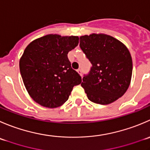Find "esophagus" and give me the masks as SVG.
I'll use <instances>...</instances> for the list:
<instances>
[{"label":"esophagus","instance_id":"1","mask_svg":"<svg viewBox=\"0 0 150 150\" xmlns=\"http://www.w3.org/2000/svg\"><path fill=\"white\" fill-rule=\"evenodd\" d=\"M77 72H78L80 75H82V70H81V69H77Z\"/></svg>","mask_w":150,"mask_h":150}]
</instances>
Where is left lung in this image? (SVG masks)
Here are the masks:
<instances>
[{"label":"left lung","mask_w":150,"mask_h":150,"mask_svg":"<svg viewBox=\"0 0 150 150\" xmlns=\"http://www.w3.org/2000/svg\"><path fill=\"white\" fill-rule=\"evenodd\" d=\"M80 47L91 64L81 83L88 100L107 105L121 97L130 86L133 71L128 49L112 36L94 33L81 36Z\"/></svg>","instance_id":"obj_1"}]
</instances>
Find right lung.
Masks as SVG:
<instances>
[{"mask_svg": "<svg viewBox=\"0 0 150 150\" xmlns=\"http://www.w3.org/2000/svg\"><path fill=\"white\" fill-rule=\"evenodd\" d=\"M79 43L78 36L47 35L27 46L20 61L23 83L33 100L44 107L56 108L69 98L81 77L67 57Z\"/></svg>", "mask_w": 150, "mask_h": 150, "instance_id": "right-lung-1", "label": "right lung"}]
</instances>
